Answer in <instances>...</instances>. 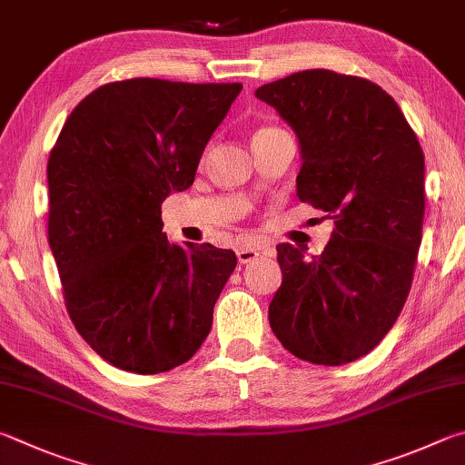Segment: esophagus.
<instances>
[{
    "label": "esophagus",
    "instance_id": "34e87169",
    "mask_svg": "<svg viewBox=\"0 0 465 465\" xmlns=\"http://www.w3.org/2000/svg\"><path fill=\"white\" fill-rule=\"evenodd\" d=\"M257 257H259V251L257 249H249V247L237 249V259H239V263H242V265L253 263Z\"/></svg>",
    "mask_w": 465,
    "mask_h": 465
}]
</instances>
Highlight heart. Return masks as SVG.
I'll return each mask as SVG.
<instances>
[{
	"label": "heart",
	"mask_w": 465,
	"mask_h": 465,
	"mask_svg": "<svg viewBox=\"0 0 465 465\" xmlns=\"http://www.w3.org/2000/svg\"><path fill=\"white\" fill-rule=\"evenodd\" d=\"M270 130H275V128H272V126H265V128H259L257 133L253 134V136H259V134H265V133H270Z\"/></svg>",
	"instance_id": "b5f03b06"
}]
</instances>
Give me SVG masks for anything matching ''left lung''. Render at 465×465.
<instances>
[{
  "instance_id": "left-lung-1",
  "label": "left lung",
  "mask_w": 465,
  "mask_h": 465,
  "mask_svg": "<svg viewBox=\"0 0 465 465\" xmlns=\"http://www.w3.org/2000/svg\"><path fill=\"white\" fill-rule=\"evenodd\" d=\"M259 100L294 128L300 202L335 223L321 255L278 245L270 324L292 355L343 365L394 327L411 292L425 216V154L392 95L363 77L300 71Z\"/></svg>"
}]
</instances>
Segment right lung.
I'll use <instances>...</instances> for the list:
<instances>
[{
	"label": "right lung",
	"instance_id": "obj_1",
	"mask_svg": "<svg viewBox=\"0 0 465 465\" xmlns=\"http://www.w3.org/2000/svg\"><path fill=\"white\" fill-rule=\"evenodd\" d=\"M241 84L134 77L69 114L46 165L48 245L73 324L114 368L161 373L192 360L237 255L171 245L161 203L193 183Z\"/></svg>",
	"mask_w": 465,
	"mask_h": 465
}]
</instances>
